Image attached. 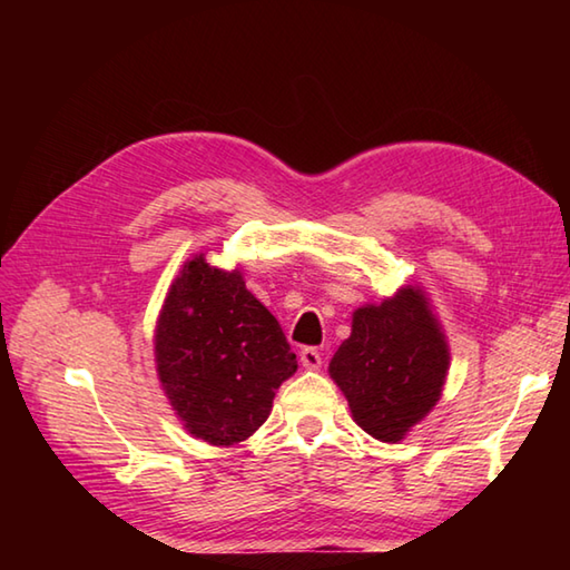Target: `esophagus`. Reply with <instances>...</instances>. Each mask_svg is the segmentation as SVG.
Returning a JSON list of instances; mask_svg holds the SVG:
<instances>
[{
	"label": "esophagus",
	"instance_id": "obj_1",
	"mask_svg": "<svg viewBox=\"0 0 570 570\" xmlns=\"http://www.w3.org/2000/svg\"><path fill=\"white\" fill-rule=\"evenodd\" d=\"M298 357H301V365H304L306 370H318L321 367V353H318V347H304L298 353Z\"/></svg>",
	"mask_w": 570,
	"mask_h": 570
}]
</instances>
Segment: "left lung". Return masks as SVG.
I'll list each match as a JSON object with an SVG mask.
<instances>
[{
  "instance_id": "1",
  "label": "left lung",
  "mask_w": 570,
  "mask_h": 570,
  "mask_svg": "<svg viewBox=\"0 0 570 570\" xmlns=\"http://www.w3.org/2000/svg\"><path fill=\"white\" fill-rule=\"evenodd\" d=\"M451 353L421 288H399L353 313V333L331 360V377L362 431L396 443L441 399Z\"/></svg>"
}]
</instances>
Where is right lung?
<instances>
[{
	"label": "right lung",
	"mask_w": 570,
	"mask_h": 570,
	"mask_svg": "<svg viewBox=\"0 0 570 570\" xmlns=\"http://www.w3.org/2000/svg\"><path fill=\"white\" fill-rule=\"evenodd\" d=\"M154 353L176 416L210 445L249 439L298 367L282 325L247 292L239 269H217L205 254L186 262L168 288Z\"/></svg>",
	"instance_id": "right-lung-1"
}]
</instances>
